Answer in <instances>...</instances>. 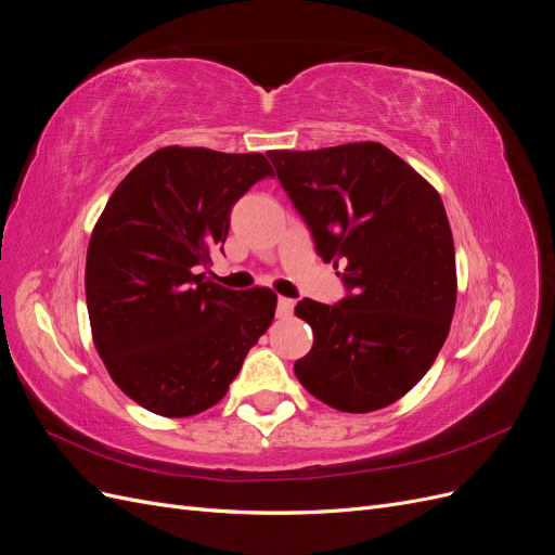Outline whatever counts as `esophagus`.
<instances>
[{
	"label": "esophagus",
	"mask_w": 555,
	"mask_h": 555,
	"mask_svg": "<svg viewBox=\"0 0 555 555\" xmlns=\"http://www.w3.org/2000/svg\"><path fill=\"white\" fill-rule=\"evenodd\" d=\"M294 306H296L294 298L280 296V298H278V314H280V317H289V314L294 312Z\"/></svg>",
	"instance_id": "1"
}]
</instances>
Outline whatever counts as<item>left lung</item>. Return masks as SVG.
Returning <instances> with one entry per match:
<instances>
[{
    "label": "left lung",
    "instance_id": "left-lung-1",
    "mask_svg": "<svg viewBox=\"0 0 555 555\" xmlns=\"http://www.w3.org/2000/svg\"><path fill=\"white\" fill-rule=\"evenodd\" d=\"M317 255L343 268L338 306L298 300L314 343L294 373L328 408L365 414L422 379L456 310V251L433 184L375 141L271 150Z\"/></svg>",
    "mask_w": 555,
    "mask_h": 555
}]
</instances>
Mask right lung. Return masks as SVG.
I'll return each mask as SVG.
<instances>
[{"instance_id": "right-lung-1", "label": "right lung", "mask_w": 555, "mask_h": 555, "mask_svg": "<svg viewBox=\"0 0 555 555\" xmlns=\"http://www.w3.org/2000/svg\"><path fill=\"white\" fill-rule=\"evenodd\" d=\"M268 176L261 153L169 145L111 194L88 245L86 300L99 357L141 408L169 418L212 408L271 326V289L231 292L201 273L224 251L233 204Z\"/></svg>"}]
</instances>
